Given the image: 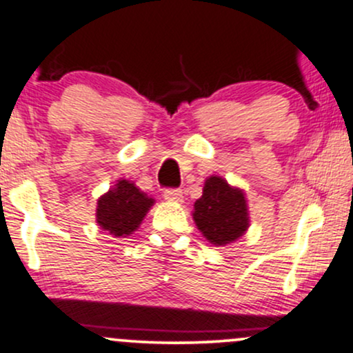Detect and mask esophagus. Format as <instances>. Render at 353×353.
Returning <instances> with one entry per match:
<instances>
[{
  "mask_svg": "<svg viewBox=\"0 0 353 353\" xmlns=\"http://www.w3.org/2000/svg\"><path fill=\"white\" fill-rule=\"evenodd\" d=\"M164 199L172 201V202H181L182 201V190L181 189H165Z\"/></svg>",
  "mask_w": 353,
  "mask_h": 353,
  "instance_id": "esophagus-1",
  "label": "esophagus"
}]
</instances>
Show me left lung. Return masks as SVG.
Instances as JSON below:
<instances>
[{
	"mask_svg": "<svg viewBox=\"0 0 353 353\" xmlns=\"http://www.w3.org/2000/svg\"><path fill=\"white\" fill-rule=\"evenodd\" d=\"M192 216L204 237L216 245L236 241L249 228L244 192L217 176L205 181Z\"/></svg>",
	"mask_w": 353,
	"mask_h": 353,
	"instance_id": "left-lung-1",
	"label": "left lung"
}]
</instances>
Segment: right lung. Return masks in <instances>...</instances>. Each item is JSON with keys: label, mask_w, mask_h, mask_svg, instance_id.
I'll return each mask as SVG.
<instances>
[{"label": "right lung", "mask_w": 353, "mask_h": 353, "mask_svg": "<svg viewBox=\"0 0 353 353\" xmlns=\"http://www.w3.org/2000/svg\"><path fill=\"white\" fill-rule=\"evenodd\" d=\"M154 199L141 192L132 182L119 181L116 188L99 197L96 219L104 230L114 237L129 236L139 228Z\"/></svg>", "instance_id": "right-lung-1"}]
</instances>
